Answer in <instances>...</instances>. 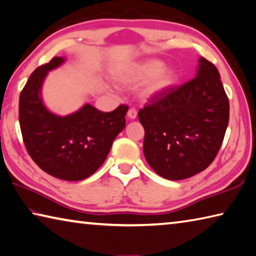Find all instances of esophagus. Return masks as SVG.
<instances>
[{"label": "esophagus", "mask_w": 256, "mask_h": 256, "mask_svg": "<svg viewBox=\"0 0 256 256\" xmlns=\"http://www.w3.org/2000/svg\"><path fill=\"white\" fill-rule=\"evenodd\" d=\"M128 118H131V120H134L136 118V115H138V112H136V108H130L128 110Z\"/></svg>", "instance_id": "1"}]
</instances>
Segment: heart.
Segmentation results:
<instances>
[{"label": "heart", "instance_id": "heart-1", "mask_svg": "<svg viewBox=\"0 0 256 256\" xmlns=\"http://www.w3.org/2000/svg\"><path fill=\"white\" fill-rule=\"evenodd\" d=\"M164 62L160 60L150 58L144 62L133 64L116 74V80L122 84H136L149 80L144 89L146 97L154 96L170 88L176 80V73L172 68H161Z\"/></svg>", "mask_w": 256, "mask_h": 256}]
</instances>
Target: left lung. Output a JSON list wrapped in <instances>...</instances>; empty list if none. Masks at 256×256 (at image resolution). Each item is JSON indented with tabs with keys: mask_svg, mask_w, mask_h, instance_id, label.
Returning a JSON list of instances; mask_svg holds the SVG:
<instances>
[{
	"mask_svg": "<svg viewBox=\"0 0 256 256\" xmlns=\"http://www.w3.org/2000/svg\"><path fill=\"white\" fill-rule=\"evenodd\" d=\"M196 76L149 99L138 110L146 162L166 180L188 178L214 162L229 122V100L214 63L200 58Z\"/></svg>",
	"mask_w": 256,
	"mask_h": 256,
	"instance_id": "left-lung-1",
	"label": "left lung"
}]
</instances>
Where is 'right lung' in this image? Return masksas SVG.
I'll return each mask as SVG.
<instances>
[{"mask_svg":"<svg viewBox=\"0 0 256 256\" xmlns=\"http://www.w3.org/2000/svg\"><path fill=\"white\" fill-rule=\"evenodd\" d=\"M62 58L38 66L19 98V123L28 154L47 174L64 180H82L105 162L112 141L125 126L128 107L110 112L86 105L68 116L46 110L40 89L47 72L60 66Z\"/></svg>","mask_w":256,"mask_h":256,"instance_id":"obj_1","label":"right lung"}]
</instances>
